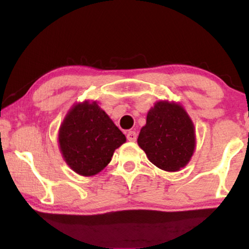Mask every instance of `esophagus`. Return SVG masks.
Masks as SVG:
<instances>
[{
	"instance_id": "obj_1",
	"label": "esophagus",
	"mask_w": 249,
	"mask_h": 249,
	"mask_svg": "<svg viewBox=\"0 0 249 249\" xmlns=\"http://www.w3.org/2000/svg\"><path fill=\"white\" fill-rule=\"evenodd\" d=\"M127 139H128L129 142H135L136 139H137V134H136V131H134V130L128 131Z\"/></svg>"
}]
</instances>
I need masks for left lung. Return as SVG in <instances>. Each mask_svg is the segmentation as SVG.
Masks as SVG:
<instances>
[{"instance_id":"obj_1","label":"left lung","mask_w":249,"mask_h":249,"mask_svg":"<svg viewBox=\"0 0 249 249\" xmlns=\"http://www.w3.org/2000/svg\"><path fill=\"white\" fill-rule=\"evenodd\" d=\"M137 142L153 164L164 171H178L195 149L194 124L180 105L158 102L147 113Z\"/></svg>"}]
</instances>
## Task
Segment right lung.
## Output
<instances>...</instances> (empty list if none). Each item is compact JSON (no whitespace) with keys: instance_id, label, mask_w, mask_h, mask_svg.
I'll return each mask as SVG.
<instances>
[{"instance_id":"add662e5","label":"right lung","mask_w":249,"mask_h":249,"mask_svg":"<svg viewBox=\"0 0 249 249\" xmlns=\"http://www.w3.org/2000/svg\"><path fill=\"white\" fill-rule=\"evenodd\" d=\"M124 142L125 136L96 102H85L71 108L59 134L66 162L74 172L86 177L103 170Z\"/></svg>"}]
</instances>
